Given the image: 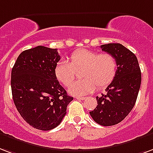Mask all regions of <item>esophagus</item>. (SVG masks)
I'll return each instance as SVG.
<instances>
[{"label": "esophagus", "mask_w": 153, "mask_h": 153, "mask_svg": "<svg viewBox=\"0 0 153 153\" xmlns=\"http://www.w3.org/2000/svg\"><path fill=\"white\" fill-rule=\"evenodd\" d=\"M75 99L79 100H85V97H75Z\"/></svg>", "instance_id": "esophagus-1"}]
</instances>
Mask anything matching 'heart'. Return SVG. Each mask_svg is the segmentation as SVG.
<instances>
[{"label":"heart","instance_id":"1","mask_svg":"<svg viewBox=\"0 0 153 153\" xmlns=\"http://www.w3.org/2000/svg\"><path fill=\"white\" fill-rule=\"evenodd\" d=\"M70 62L66 60L58 62L53 68L56 79L65 87H68L80 71L83 79L74 82L69 87L73 95H83L93 91L95 88L108 87L115 79L117 72V61L112 54L100 53L96 51L80 49L70 55Z\"/></svg>","mask_w":153,"mask_h":153}]
</instances>
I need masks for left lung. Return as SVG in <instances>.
Returning <instances> with one entry per match:
<instances>
[{"mask_svg":"<svg viewBox=\"0 0 153 153\" xmlns=\"http://www.w3.org/2000/svg\"><path fill=\"white\" fill-rule=\"evenodd\" d=\"M117 61L115 79L106 88L107 95L96 97L97 107L90 115L97 123L112 126L120 123L136 103L141 83V72L136 56L120 43L100 45Z\"/></svg>","mask_w":153,"mask_h":153,"instance_id":"left-lung-1","label":"left lung"}]
</instances>
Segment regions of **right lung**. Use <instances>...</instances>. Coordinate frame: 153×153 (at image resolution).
<instances>
[{"label":"right lung","instance_id":"1","mask_svg":"<svg viewBox=\"0 0 153 153\" xmlns=\"http://www.w3.org/2000/svg\"><path fill=\"white\" fill-rule=\"evenodd\" d=\"M59 60L57 49L38 45L20 53L12 69L15 106L26 123L42 131L60 124L73 100L53 74Z\"/></svg>","mask_w":153,"mask_h":153}]
</instances>
